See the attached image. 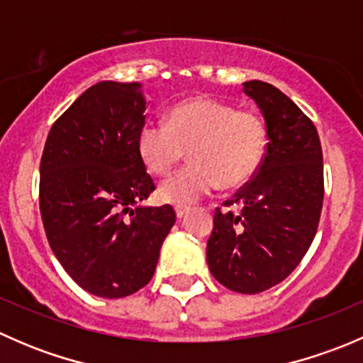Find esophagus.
<instances>
[{"instance_id": "34e87169", "label": "esophagus", "mask_w": 363, "mask_h": 363, "mask_svg": "<svg viewBox=\"0 0 363 363\" xmlns=\"http://www.w3.org/2000/svg\"><path fill=\"white\" fill-rule=\"evenodd\" d=\"M188 212H189V207H175V214H177L179 219L184 218V216L188 214Z\"/></svg>"}]
</instances>
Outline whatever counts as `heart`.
<instances>
[{"label":"heart","mask_w":363,"mask_h":363,"mask_svg":"<svg viewBox=\"0 0 363 363\" xmlns=\"http://www.w3.org/2000/svg\"><path fill=\"white\" fill-rule=\"evenodd\" d=\"M267 144L265 124L251 111L208 96L175 104L167 124L147 121L138 130L137 151L156 175H167L189 151V164L161 182V202L188 207L211 195L221 182L235 188L259 167Z\"/></svg>","instance_id":"1"}]
</instances>
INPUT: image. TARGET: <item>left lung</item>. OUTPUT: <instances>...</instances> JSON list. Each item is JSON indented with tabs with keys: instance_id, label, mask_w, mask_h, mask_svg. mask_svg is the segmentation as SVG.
I'll return each mask as SVG.
<instances>
[{
	"instance_id": "obj_1",
	"label": "left lung",
	"mask_w": 363,
	"mask_h": 363,
	"mask_svg": "<svg viewBox=\"0 0 363 363\" xmlns=\"http://www.w3.org/2000/svg\"><path fill=\"white\" fill-rule=\"evenodd\" d=\"M267 130L255 177L216 208L207 240L212 276L232 291L255 295L286 279L303 258L323 205V155L313 121L272 84L244 82Z\"/></svg>"
}]
</instances>
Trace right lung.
<instances>
[{"instance_id": "add662e5", "label": "right lung", "mask_w": 363, "mask_h": 363, "mask_svg": "<svg viewBox=\"0 0 363 363\" xmlns=\"http://www.w3.org/2000/svg\"><path fill=\"white\" fill-rule=\"evenodd\" d=\"M142 84L101 80L52 124L40 163V212L54 255L89 294L121 298L151 281L175 223L137 151ZM130 213V216H126Z\"/></svg>"}]
</instances>
